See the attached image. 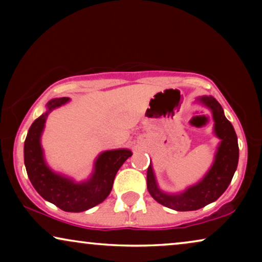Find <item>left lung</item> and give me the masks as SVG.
I'll return each instance as SVG.
<instances>
[{
	"label": "left lung",
	"instance_id": "left-lung-1",
	"mask_svg": "<svg viewBox=\"0 0 262 262\" xmlns=\"http://www.w3.org/2000/svg\"><path fill=\"white\" fill-rule=\"evenodd\" d=\"M212 111L214 132L222 139L216 160L209 173L199 184L189 187L179 195H168L157 188L151 164L146 171L148 191L157 203L177 211H194L216 202L228 188L238 162L237 136L230 121L224 116L223 108L213 96H204L200 99Z\"/></svg>",
	"mask_w": 262,
	"mask_h": 262
}]
</instances>
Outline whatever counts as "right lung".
I'll use <instances>...</instances> for the list:
<instances>
[{"mask_svg": "<svg viewBox=\"0 0 262 262\" xmlns=\"http://www.w3.org/2000/svg\"><path fill=\"white\" fill-rule=\"evenodd\" d=\"M68 100L69 98L51 100L48 103V112L33 121L25 141L24 160L28 178L42 198L67 212H82L108 196L117 171L132 152L126 149L102 152L95 162L94 174L84 184H74L69 179L52 173L42 159L40 135L49 113Z\"/></svg>", "mask_w": 262, "mask_h": 262, "instance_id": "add662e5", "label": "right lung"}]
</instances>
